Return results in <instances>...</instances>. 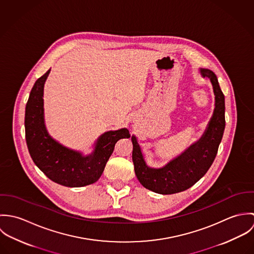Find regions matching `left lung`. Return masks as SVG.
<instances>
[{"label":"left lung","instance_id":"obj_1","mask_svg":"<svg viewBox=\"0 0 254 254\" xmlns=\"http://www.w3.org/2000/svg\"><path fill=\"white\" fill-rule=\"evenodd\" d=\"M213 87L215 108L200 139L186 148L161 168L149 167L145 162L136 136H132V159L135 174L145 189L160 194H172L188 190L202 178L212 165L225 130V97L213 71L199 68Z\"/></svg>","mask_w":254,"mask_h":254}]
</instances>
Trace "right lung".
Wrapping results in <instances>:
<instances>
[{"instance_id": "add662e5", "label": "right lung", "mask_w": 254, "mask_h": 254, "mask_svg": "<svg viewBox=\"0 0 254 254\" xmlns=\"http://www.w3.org/2000/svg\"><path fill=\"white\" fill-rule=\"evenodd\" d=\"M50 71L35 82L25 108V138L29 153L37 167L52 181L71 188L91 185L102 176L116 142L130 138L129 130L121 128L104 133L94 144L93 152L87 155L59 143L45 125L44 85Z\"/></svg>"}]
</instances>
